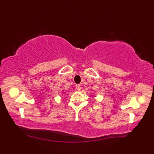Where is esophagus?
Listing matches in <instances>:
<instances>
[{
	"mask_svg": "<svg viewBox=\"0 0 154 154\" xmlns=\"http://www.w3.org/2000/svg\"><path fill=\"white\" fill-rule=\"evenodd\" d=\"M76 87V89H77L78 91H80L81 90V85H77Z\"/></svg>",
	"mask_w": 154,
	"mask_h": 154,
	"instance_id": "esophagus-1",
	"label": "esophagus"
}]
</instances>
